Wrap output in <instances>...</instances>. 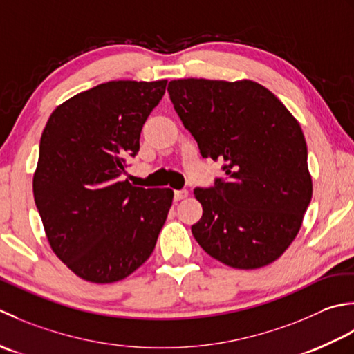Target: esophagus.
<instances>
[{"label": "esophagus", "instance_id": "34e87169", "mask_svg": "<svg viewBox=\"0 0 354 354\" xmlns=\"http://www.w3.org/2000/svg\"><path fill=\"white\" fill-rule=\"evenodd\" d=\"M187 196H189V192H187L186 189H180V191H174V200H176V201H180V200H183V198H186Z\"/></svg>", "mask_w": 354, "mask_h": 354}]
</instances>
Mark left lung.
<instances>
[{
    "mask_svg": "<svg viewBox=\"0 0 354 354\" xmlns=\"http://www.w3.org/2000/svg\"><path fill=\"white\" fill-rule=\"evenodd\" d=\"M168 93L200 154L225 162L226 180L194 189L203 206L194 238L229 268L273 263L298 235L313 194L298 120L249 79H177Z\"/></svg>",
    "mask_w": 354,
    "mask_h": 354,
    "instance_id": "1",
    "label": "left lung"
}]
</instances>
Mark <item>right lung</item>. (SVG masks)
<instances>
[{"label":"right lung","instance_id":"obj_1","mask_svg":"<svg viewBox=\"0 0 354 354\" xmlns=\"http://www.w3.org/2000/svg\"><path fill=\"white\" fill-rule=\"evenodd\" d=\"M167 82L96 85L57 106L42 131L35 203L56 257L90 283L131 275L153 254L167 221L172 189L120 178Z\"/></svg>","mask_w":354,"mask_h":354}]
</instances>
